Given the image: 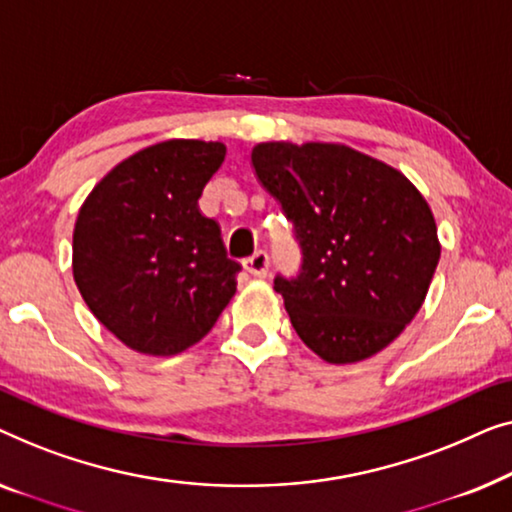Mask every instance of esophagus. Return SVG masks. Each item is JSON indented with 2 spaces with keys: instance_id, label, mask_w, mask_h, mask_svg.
Here are the masks:
<instances>
[{
  "instance_id": "obj_1",
  "label": "esophagus",
  "mask_w": 512,
  "mask_h": 512,
  "mask_svg": "<svg viewBox=\"0 0 512 512\" xmlns=\"http://www.w3.org/2000/svg\"><path fill=\"white\" fill-rule=\"evenodd\" d=\"M243 266H246V271L250 273V276L264 278L271 269V259H269V255L264 253V250H257L253 257H248L246 262H243Z\"/></svg>"
}]
</instances>
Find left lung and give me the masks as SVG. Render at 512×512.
<instances>
[{"label": "left lung", "mask_w": 512, "mask_h": 512, "mask_svg": "<svg viewBox=\"0 0 512 512\" xmlns=\"http://www.w3.org/2000/svg\"><path fill=\"white\" fill-rule=\"evenodd\" d=\"M257 181L292 222L297 276H276L301 341L331 364L376 355L420 311L441 246L417 187L341 143H259Z\"/></svg>", "instance_id": "1"}]
</instances>
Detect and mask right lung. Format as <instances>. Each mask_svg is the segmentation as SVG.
<instances>
[{
	"instance_id": "right-lung-1",
	"label": "right lung",
	"mask_w": 512,
	"mask_h": 512,
	"mask_svg": "<svg viewBox=\"0 0 512 512\" xmlns=\"http://www.w3.org/2000/svg\"><path fill=\"white\" fill-rule=\"evenodd\" d=\"M225 153L218 141L155 143L111 169L78 211L74 280L127 348L183 352L234 297L241 264L197 206Z\"/></svg>"
}]
</instances>
